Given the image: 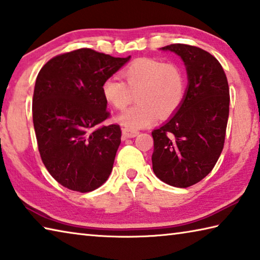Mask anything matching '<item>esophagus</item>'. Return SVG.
Masks as SVG:
<instances>
[{
    "instance_id": "esophagus-1",
    "label": "esophagus",
    "mask_w": 260,
    "mask_h": 260,
    "mask_svg": "<svg viewBox=\"0 0 260 260\" xmlns=\"http://www.w3.org/2000/svg\"><path fill=\"white\" fill-rule=\"evenodd\" d=\"M138 134H139V131H136V129L127 128V127H124V128H122V135H124V138H126V139L135 138Z\"/></svg>"
}]
</instances>
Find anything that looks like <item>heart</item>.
I'll use <instances>...</instances> for the list:
<instances>
[{"mask_svg":"<svg viewBox=\"0 0 260 260\" xmlns=\"http://www.w3.org/2000/svg\"><path fill=\"white\" fill-rule=\"evenodd\" d=\"M124 82L108 78L102 84L106 101L117 110L139 102L119 117L132 129L148 126L158 114L168 117L179 109L185 99L186 82L178 64L155 58H139L121 70Z\"/></svg>","mask_w":260,"mask_h":260,"instance_id":"b5f03b06","label":"heart"}]
</instances>
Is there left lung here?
I'll list each match as a JSON object with an SVG mask.
<instances>
[{
  "mask_svg": "<svg viewBox=\"0 0 260 260\" xmlns=\"http://www.w3.org/2000/svg\"><path fill=\"white\" fill-rule=\"evenodd\" d=\"M186 66L185 99L166 124L152 131V168L162 182L188 187L212 171L223 151L230 111V88L214 55L197 46L171 44Z\"/></svg>",
  "mask_w": 260,
  "mask_h": 260,
  "instance_id": "1",
  "label": "left lung"
}]
</instances>
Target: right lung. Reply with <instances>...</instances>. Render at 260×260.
<instances>
[{
  "label": "right lung",
  "instance_id": "1",
  "mask_svg": "<svg viewBox=\"0 0 260 260\" xmlns=\"http://www.w3.org/2000/svg\"><path fill=\"white\" fill-rule=\"evenodd\" d=\"M131 56L115 58L92 49L55 55L37 75L32 122L37 146L50 175L69 190L86 193L105 183L120 144L102 84Z\"/></svg>",
  "mask_w": 260,
  "mask_h": 260
}]
</instances>
